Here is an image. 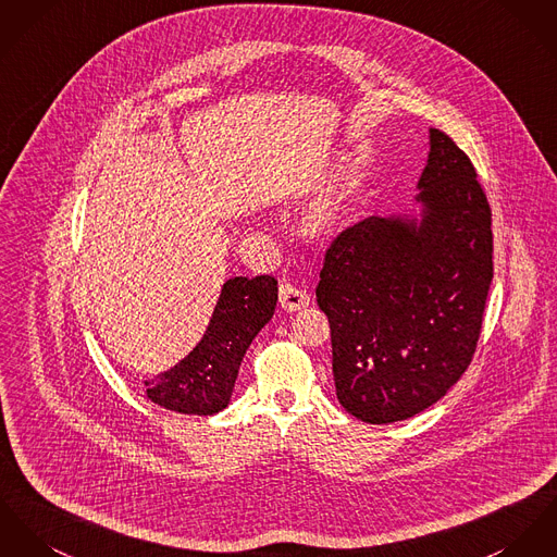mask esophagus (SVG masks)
Masks as SVG:
<instances>
[{"mask_svg": "<svg viewBox=\"0 0 557 557\" xmlns=\"http://www.w3.org/2000/svg\"><path fill=\"white\" fill-rule=\"evenodd\" d=\"M280 302L284 305V309L297 311L300 307L309 305V295H307V290H302L299 286L284 282V284H280Z\"/></svg>", "mask_w": 557, "mask_h": 557, "instance_id": "1", "label": "esophagus"}]
</instances>
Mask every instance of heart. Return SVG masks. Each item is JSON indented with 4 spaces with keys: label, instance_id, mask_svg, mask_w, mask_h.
<instances>
[{
    "label": "heart",
    "instance_id": "obj_1",
    "mask_svg": "<svg viewBox=\"0 0 557 557\" xmlns=\"http://www.w3.org/2000/svg\"><path fill=\"white\" fill-rule=\"evenodd\" d=\"M333 218H335V201L333 197H326L313 208V212L309 215V226L313 233H322L331 226Z\"/></svg>",
    "mask_w": 557,
    "mask_h": 557
}]
</instances>
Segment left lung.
I'll return each mask as SVG.
<instances>
[{
  "instance_id": "obj_1",
  "label": "left lung",
  "mask_w": 557,
  "mask_h": 557,
  "mask_svg": "<svg viewBox=\"0 0 557 557\" xmlns=\"http://www.w3.org/2000/svg\"><path fill=\"white\" fill-rule=\"evenodd\" d=\"M416 215H371L331 244L315 297L347 413L392 424L429 409L471 364L494 277L492 210L471 159L430 128Z\"/></svg>"
}]
</instances>
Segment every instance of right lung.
Wrapping results in <instances>:
<instances>
[{
	"instance_id": "obj_1",
	"label": "right lung",
	"mask_w": 557,
	"mask_h": 557,
	"mask_svg": "<svg viewBox=\"0 0 557 557\" xmlns=\"http://www.w3.org/2000/svg\"><path fill=\"white\" fill-rule=\"evenodd\" d=\"M275 302L277 280L271 275L226 280L203 339L170 371L144 382L148 398L188 416L228 407L244 354L273 318Z\"/></svg>"
}]
</instances>
